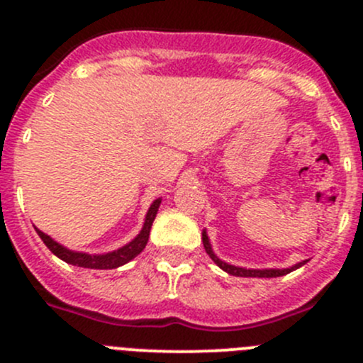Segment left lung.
Listing matches in <instances>:
<instances>
[{
  "label": "left lung",
  "mask_w": 363,
  "mask_h": 363,
  "mask_svg": "<svg viewBox=\"0 0 363 363\" xmlns=\"http://www.w3.org/2000/svg\"><path fill=\"white\" fill-rule=\"evenodd\" d=\"M202 242H203L205 251H207V255L212 258V262H214L219 269H223L225 272H228L230 276H237V277H281V276H286V274L294 272V270L298 269V267L306 265L307 263V259H303V262L295 263V265L288 267V269H244V267L230 265V263L223 262L221 258H218V255L212 251L211 240H208V235L205 230L202 232Z\"/></svg>",
  "instance_id": "left-lung-1"
}]
</instances>
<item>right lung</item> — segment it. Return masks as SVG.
<instances>
[{"mask_svg":"<svg viewBox=\"0 0 363 363\" xmlns=\"http://www.w3.org/2000/svg\"><path fill=\"white\" fill-rule=\"evenodd\" d=\"M160 205H161V199H156L155 202L151 203L147 214H145V221H144V226H142L140 233H138V235L135 237L131 242L124 244L123 247H119V250H116V251L104 252V255H89V252H84V251H72V250H68V247L61 246L60 242H56L52 237H49L47 233H43L42 230H38V228H35V230H36V233L40 235V239L43 240V244H45V246L49 247V250L52 251L57 258H61L63 262L69 263V265L84 267V269H96V270L117 269V267L131 262L135 256H138L142 251H144L145 244H147V240H149V232H151L152 221H155L156 214H158Z\"/></svg>","mask_w":363,"mask_h":363,"instance_id":"add662e5","label":"right lung"}]
</instances>
